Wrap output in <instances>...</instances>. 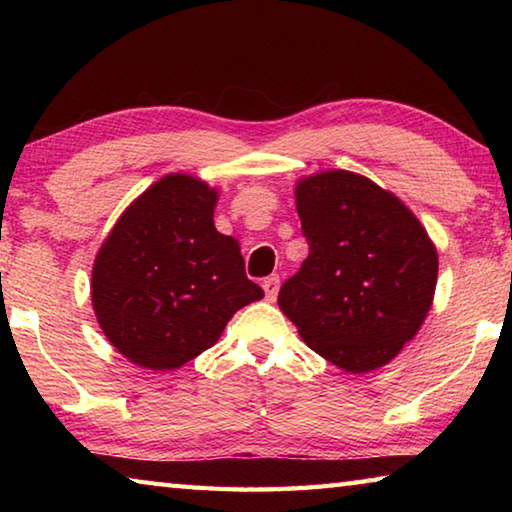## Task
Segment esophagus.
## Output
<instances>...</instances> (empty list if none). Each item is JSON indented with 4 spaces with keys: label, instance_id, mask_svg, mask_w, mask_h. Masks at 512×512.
Masks as SVG:
<instances>
[{
    "label": "esophagus",
    "instance_id": "esophagus-1",
    "mask_svg": "<svg viewBox=\"0 0 512 512\" xmlns=\"http://www.w3.org/2000/svg\"><path fill=\"white\" fill-rule=\"evenodd\" d=\"M262 287L266 291V298L273 302L277 298V291H280V275H268L262 282Z\"/></svg>",
    "mask_w": 512,
    "mask_h": 512
}]
</instances>
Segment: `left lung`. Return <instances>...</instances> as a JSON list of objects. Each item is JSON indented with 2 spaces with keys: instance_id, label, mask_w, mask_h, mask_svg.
<instances>
[{
  "instance_id": "obj_1",
  "label": "left lung",
  "mask_w": 512,
  "mask_h": 512,
  "mask_svg": "<svg viewBox=\"0 0 512 512\" xmlns=\"http://www.w3.org/2000/svg\"><path fill=\"white\" fill-rule=\"evenodd\" d=\"M309 257L277 305L311 350L350 375L393 361L433 305L438 253L409 207L354 171L296 183Z\"/></svg>"
}]
</instances>
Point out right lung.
Instances as JSON below:
<instances>
[{"label": "right lung", "mask_w": 512, "mask_h": 512, "mask_svg": "<svg viewBox=\"0 0 512 512\" xmlns=\"http://www.w3.org/2000/svg\"><path fill=\"white\" fill-rule=\"evenodd\" d=\"M219 192L169 173L126 207L92 266V309L119 354L146 370H176L219 341L264 291L246 277L235 237L214 228Z\"/></svg>", "instance_id": "add662e5"}]
</instances>
